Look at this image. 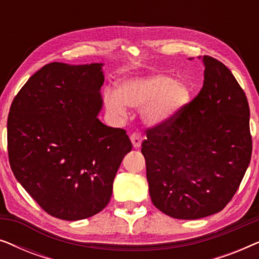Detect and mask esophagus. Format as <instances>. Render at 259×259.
<instances>
[{"instance_id":"obj_1","label":"esophagus","mask_w":259,"mask_h":259,"mask_svg":"<svg viewBox=\"0 0 259 259\" xmlns=\"http://www.w3.org/2000/svg\"><path fill=\"white\" fill-rule=\"evenodd\" d=\"M141 140H143V137H141V134L139 132H133L131 134V141H132L134 148L140 147Z\"/></svg>"}]
</instances>
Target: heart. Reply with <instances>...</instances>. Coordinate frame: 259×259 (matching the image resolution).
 <instances>
[{"mask_svg":"<svg viewBox=\"0 0 259 259\" xmlns=\"http://www.w3.org/2000/svg\"><path fill=\"white\" fill-rule=\"evenodd\" d=\"M189 100V87L162 74L122 80L116 84V93L109 90L104 93L106 108L111 114L126 116V106L144 108V119L151 125L172 120Z\"/></svg>","mask_w":259,"mask_h":259,"instance_id":"heart-1","label":"heart"}]
</instances>
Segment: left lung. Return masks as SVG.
I'll return each instance as SVG.
<instances>
[{
    "label": "left lung",
    "instance_id": "8db88e82",
    "mask_svg": "<svg viewBox=\"0 0 259 259\" xmlns=\"http://www.w3.org/2000/svg\"><path fill=\"white\" fill-rule=\"evenodd\" d=\"M203 87L169 121L146 130L141 153L152 203L165 214L198 219L222 211L252 153L246 95L224 63L205 55Z\"/></svg>",
    "mask_w": 259,
    "mask_h": 259
}]
</instances>
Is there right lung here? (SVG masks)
<instances>
[{"label":"right lung","mask_w":259,"mask_h":259,"mask_svg":"<svg viewBox=\"0 0 259 259\" xmlns=\"http://www.w3.org/2000/svg\"><path fill=\"white\" fill-rule=\"evenodd\" d=\"M102 63L42 67L14 98L7 122L12 171L53 217L80 221L109 203L116 171L132 150L126 131L98 119Z\"/></svg>","instance_id":"1"}]
</instances>
